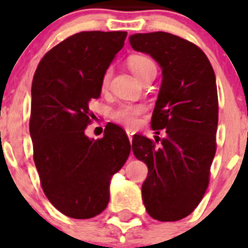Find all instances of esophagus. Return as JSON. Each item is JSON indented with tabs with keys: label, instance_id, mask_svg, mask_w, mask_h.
<instances>
[{
	"label": "esophagus",
	"instance_id": "obj_1",
	"mask_svg": "<svg viewBox=\"0 0 248 248\" xmlns=\"http://www.w3.org/2000/svg\"><path fill=\"white\" fill-rule=\"evenodd\" d=\"M126 134H128V138L129 140H130V143H131V140H133V135H134V131L131 130V129H126Z\"/></svg>",
	"mask_w": 248,
	"mask_h": 248
}]
</instances>
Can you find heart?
I'll list each match as a JSON object with an SVG mask.
<instances>
[{"label": "heart", "instance_id": "heart-1", "mask_svg": "<svg viewBox=\"0 0 248 248\" xmlns=\"http://www.w3.org/2000/svg\"><path fill=\"white\" fill-rule=\"evenodd\" d=\"M128 65L130 68V71L134 73L138 79L141 80L144 77L150 72H156V67L155 63L151 61L150 58L145 56H140V54H134V56L129 57ZM110 69L105 71L104 76L102 78V87L105 88L109 84L110 80ZM144 111L143 105H135V104H124L119 107L118 109L113 111V119L117 123L122 124V125L129 126L133 128L138 124V119H139L140 114Z\"/></svg>", "mask_w": 248, "mask_h": 248}]
</instances>
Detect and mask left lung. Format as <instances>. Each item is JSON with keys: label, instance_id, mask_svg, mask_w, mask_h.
I'll use <instances>...</instances> for the list:
<instances>
[{"label": "left lung", "instance_id": "8db88e82", "mask_svg": "<svg viewBox=\"0 0 248 248\" xmlns=\"http://www.w3.org/2000/svg\"><path fill=\"white\" fill-rule=\"evenodd\" d=\"M133 49L150 54L163 71L151 128L166 137L155 141L133 137L135 157L148 165L141 195L155 220L189 216L209 186L216 153L218 102L216 78L209 58L194 43L166 32L129 37Z\"/></svg>", "mask_w": 248, "mask_h": 248}]
</instances>
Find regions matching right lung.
<instances>
[{
	"mask_svg": "<svg viewBox=\"0 0 248 248\" xmlns=\"http://www.w3.org/2000/svg\"><path fill=\"white\" fill-rule=\"evenodd\" d=\"M126 32H79L45 54L32 82L30 134L41 185L49 202L72 218H91L108 206L113 175L130 154L120 126L108 123L102 139L84 130L102 78L124 46Z\"/></svg>",
	"mask_w": 248,
	"mask_h": 248,
	"instance_id": "obj_1",
	"label": "right lung"
}]
</instances>
